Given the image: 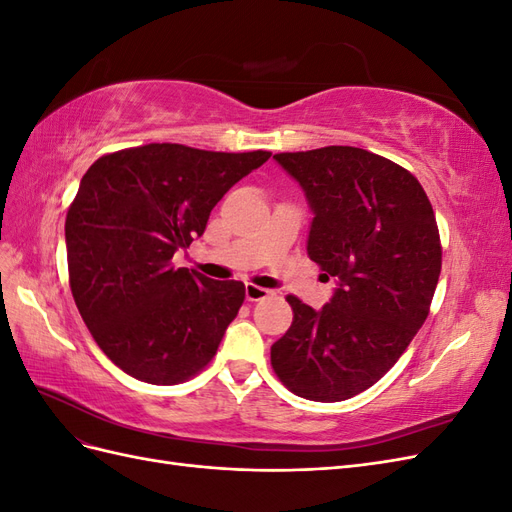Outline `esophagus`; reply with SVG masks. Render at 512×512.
I'll return each mask as SVG.
<instances>
[{
    "label": "esophagus",
    "mask_w": 512,
    "mask_h": 512,
    "mask_svg": "<svg viewBox=\"0 0 512 512\" xmlns=\"http://www.w3.org/2000/svg\"><path fill=\"white\" fill-rule=\"evenodd\" d=\"M271 290L269 288H262V286H256V284H247L245 286V297H247V301H262V299H267V297H271Z\"/></svg>",
    "instance_id": "34e87169"
}]
</instances>
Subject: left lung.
I'll return each mask as SVG.
<instances>
[{
  "label": "left lung",
  "instance_id": "left-lung-1",
  "mask_svg": "<svg viewBox=\"0 0 512 512\" xmlns=\"http://www.w3.org/2000/svg\"><path fill=\"white\" fill-rule=\"evenodd\" d=\"M273 158L314 211L307 256L339 288L318 312L288 294L294 318L271 365L294 395L344 401L376 384L423 327L442 269L436 215L410 170L371 151Z\"/></svg>",
  "mask_w": 512,
  "mask_h": 512
}]
</instances>
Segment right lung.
Returning a JSON list of instances; mask_svg holds the SVG:
<instances>
[{
  "mask_svg": "<svg viewBox=\"0 0 512 512\" xmlns=\"http://www.w3.org/2000/svg\"><path fill=\"white\" fill-rule=\"evenodd\" d=\"M269 158L151 143L106 153L83 175L66 215L72 297L100 350L132 378L179 384L218 352L245 286L175 269L173 256Z\"/></svg>",
  "mask_w": 512,
  "mask_h": 512,
  "instance_id": "add662e5",
  "label": "right lung"
}]
</instances>
